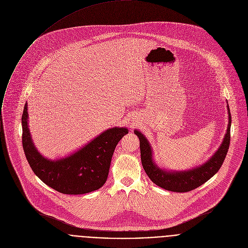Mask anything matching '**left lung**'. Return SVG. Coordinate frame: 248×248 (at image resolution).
<instances>
[{
	"label": "left lung",
	"mask_w": 248,
	"mask_h": 248,
	"mask_svg": "<svg viewBox=\"0 0 248 248\" xmlns=\"http://www.w3.org/2000/svg\"><path fill=\"white\" fill-rule=\"evenodd\" d=\"M227 108L229 123L227 132L221 146L207 162L186 171H167L159 168L153 159V150L149 141L145 135L142 134V132L139 130H134V133L139 137L140 140L142 165L151 181L161 188L169 191L188 192L199 187L214 177L222 166L230 146V129L232 119L229 106H227Z\"/></svg>",
	"instance_id": "left-lung-1"
}]
</instances>
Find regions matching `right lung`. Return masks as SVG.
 <instances>
[{
	"label": "right lung",
	"instance_id": "add662e5",
	"mask_svg": "<svg viewBox=\"0 0 248 248\" xmlns=\"http://www.w3.org/2000/svg\"><path fill=\"white\" fill-rule=\"evenodd\" d=\"M22 131L23 149L33 173L51 188L70 195L89 193L105 184L115 148L128 133L125 127L109 128L74 154L51 160L42 156L33 145L27 103L22 115Z\"/></svg>",
	"mask_w": 248,
	"mask_h": 248
}]
</instances>
